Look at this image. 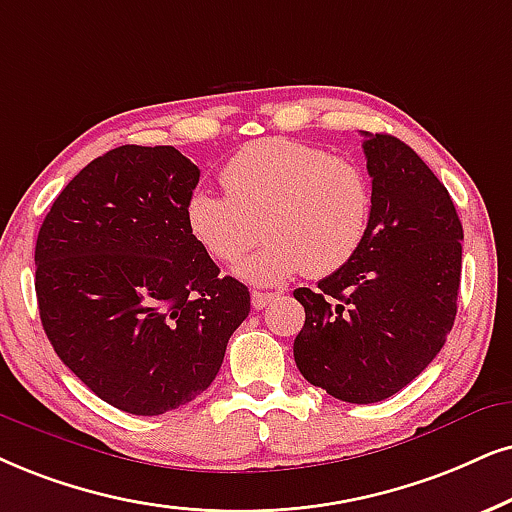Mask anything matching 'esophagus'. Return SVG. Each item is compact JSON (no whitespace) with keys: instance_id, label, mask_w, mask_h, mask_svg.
I'll return each mask as SVG.
<instances>
[{"instance_id":"1","label":"esophagus","mask_w":512,"mask_h":512,"mask_svg":"<svg viewBox=\"0 0 512 512\" xmlns=\"http://www.w3.org/2000/svg\"><path fill=\"white\" fill-rule=\"evenodd\" d=\"M274 297H276V293H260V290H255V293H252L250 300H252V307H255V309H262L264 304L274 300Z\"/></svg>"}]
</instances>
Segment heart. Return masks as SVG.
<instances>
[{
  "label": "heart",
  "mask_w": 512,
  "mask_h": 512,
  "mask_svg": "<svg viewBox=\"0 0 512 512\" xmlns=\"http://www.w3.org/2000/svg\"><path fill=\"white\" fill-rule=\"evenodd\" d=\"M226 193L198 186L184 205L186 229L217 262H236L252 286H278L290 276L326 278L354 260L373 215V186L349 158L290 139L243 146L222 167Z\"/></svg>",
  "instance_id": "1"
}]
</instances>
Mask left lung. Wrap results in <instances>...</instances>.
Wrapping results in <instances>:
<instances>
[{
    "label": "left lung",
    "instance_id": "8db88e82",
    "mask_svg": "<svg viewBox=\"0 0 512 512\" xmlns=\"http://www.w3.org/2000/svg\"><path fill=\"white\" fill-rule=\"evenodd\" d=\"M364 137L366 241L314 290L293 293L304 307L297 368L349 404L392 397L437 357L456 319L463 260L461 219L435 172L397 137Z\"/></svg>",
    "mask_w": 512,
    "mask_h": 512
}]
</instances>
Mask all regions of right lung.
<instances>
[{
	"mask_svg": "<svg viewBox=\"0 0 512 512\" xmlns=\"http://www.w3.org/2000/svg\"><path fill=\"white\" fill-rule=\"evenodd\" d=\"M200 170L174 146H118L58 193L35 245L44 333L96 397L134 416L210 387L250 314L186 229Z\"/></svg>",
	"mask_w": 512,
	"mask_h": 512,
	"instance_id": "obj_1",
	"label": "right lung"
}]
</instances>
